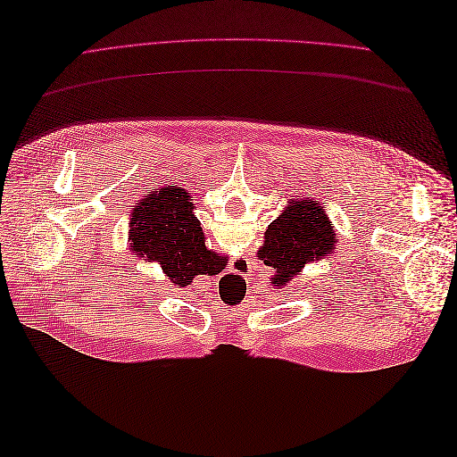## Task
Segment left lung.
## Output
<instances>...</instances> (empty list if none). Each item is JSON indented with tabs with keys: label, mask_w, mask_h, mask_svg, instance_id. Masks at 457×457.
Segmentation results:
<instances>
[{
	"label": "left lung",
	"mask_w": 457,
	"mask_h": 457,
	"mask_svg": "<svg viewBox=\"0 0 457 457\" xmlns=\"http://www.w3.org/2000/svg\"><path fill=\"white\" fill-rule=\"evenodd\" d=\"M336 244V230L322 205L309 198H294L269 225L257 257L274 269L270 282L284 286L309 262L334 253Z\"/></svg>",
	"instance_id": "left-lung-1"
}]
</instances>
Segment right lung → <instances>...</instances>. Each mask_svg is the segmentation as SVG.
Returning <instances> with one entry per match:
<instances>
[{
	"instance_id": "1",
	"label": "right lung",
	"mask_w": 457,
	"mask_h": 457,
	"mask_svg": "<svg viewBox=\"0 0 457 457\" xmlns=\"http://www.w3.org/2000/svg\"><path fill=\"white\" fill-rule=\"evenodd\" d=\"M183 188H160L133 207L129 242L137 257L158 262L173 284L188 286L196 274H217L227 259L205 247V237Z\"/></svg>"
}]
</instances>
